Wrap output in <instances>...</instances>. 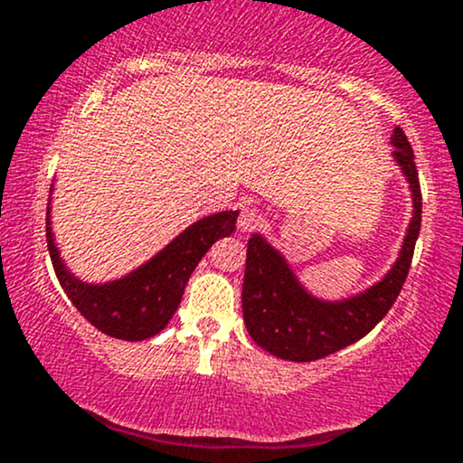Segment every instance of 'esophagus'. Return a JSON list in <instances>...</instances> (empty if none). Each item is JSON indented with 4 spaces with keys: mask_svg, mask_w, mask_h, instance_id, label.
Returning <instances> with one entry per match:
<instances>
[{
    "mask_svg": "<svg viewBox=\"0 0 463 463\" xmlns=\"http://www.w3.org/2000/svg\"><path fill=\"white\" fill-rule=\"evenodd\" d=\"M261 224H263V215L259 213L257 209H252V206H243V209L239 211L237 226L241 228V231H254V228H259Z\"/></svg>",
    "mask_w": 463,
    "mask_h": 463,
    "instance_id": "1",
    "label": "esophagus"
}]
</instances>
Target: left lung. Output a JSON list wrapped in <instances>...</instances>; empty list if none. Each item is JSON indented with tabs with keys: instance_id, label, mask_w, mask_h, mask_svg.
<instances>
[{
	"instance_id": "left-lung-1",
	"label": "left lung",
	"mask_w": 463,
	"mask_h": 463,
	"mask_svg": "<svg viewBox=\"0 0 463 463\" xmlns=\"http://www.w3.org/2000/svg\"><path fill=\"white\" fill-rule=\"evenodd\" d=\"M392 143L396 147V161L411 184L413 217L398 263L365 294L344 302L311 298L274 248L259 235L248 241L241 289L243 322L250 337L268 353L289 361L322 359L368 335L396 302L411 268L413 248L420 235L422 194L405 132L396 128Z\"/></svg>"
}]
</instances>
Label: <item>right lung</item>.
<instances>
[{"label":"right lung","mask_w":463,"mask_h":463,"mask_svg":"<svg viewBox=\"0 0 463 463\" xmlns=\"http://www.w3.org/2000/svg\"><path fill=\"white\" fill-rule=\"evenodd\" d=\"M237 215V211H224L195 222L150 263L109 285H84L67 272L52 239L50 222L47 250L58 283L76 309L98 331L126 342H139L163 331L165 324L172 320L194 268L217 239L235 231Z\"/></svg>","instance_id":"right-lung-1"}]
</instances>
